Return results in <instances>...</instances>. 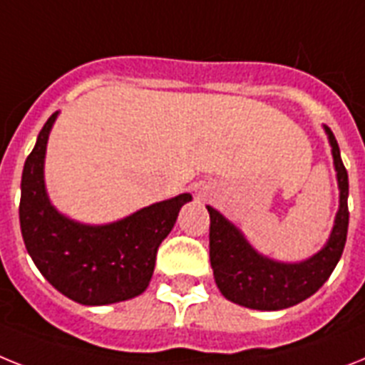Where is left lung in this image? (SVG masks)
Here are the masks:
<instances>
[{
    "instance_id": "obj_1",
    "label": "left lung",
    "mask_w": 365,
    "mask_h": 365,
    "mask_svg": "<svg viewBox=\"0 0 365 365\" xmlns=\"http://www.w3.org/2000/svg\"><path fill=\"white\" fill-rule=\"evenodd\" d=\"M332 148L339 189V207L329 241L308 259L287 263L263 256L247 241L237 226L215 207L210 211V262L220 293L235 304L252 310L274 312L306 301L329 280L338 265L349 228V176L339 155L338 140L323 125Z\"/></svg>"
}]
</instances>
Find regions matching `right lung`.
<instances>
[{
	"label": "right lung",
	"instance_id": "obj_1",
	"mask_svg": "<svg viewBox=\"0 0 365 365\" xmlns=\"http://www.w3.org/2000/svg\"><path fill=\"white\" fill-rule=\"evenodd\" d=\"M59 111L48 118L21 173L20 228L26 249L57 292L85 306L140 295L154 274L155 254L189 192L155 202L107 225H85L51 204L44 182L46 146Z\"/></svg>",
	"mask_w": 365,
	"mask_h": 365
}]
</instances>
